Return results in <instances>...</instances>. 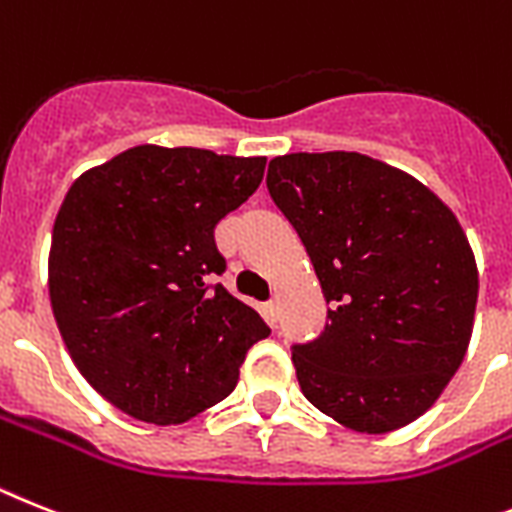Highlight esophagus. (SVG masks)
<instances>
[{
  "mask_svg": "<svg viewBox=\"0 0 512 512\" xmlns=\"http://www.w3.org/2000/svg\"><path fill=\"white\" fill-rule=\"evenodd\" d=\"M263 312H265V320H268L270 325H276V322H278V302H276V299L265 304Z\"/></svg>",
  "mask_w": 512,
  "mask_h": 512,
  "instance_id": "34e87169",
  "label": "esophagus"
}]
</instances>
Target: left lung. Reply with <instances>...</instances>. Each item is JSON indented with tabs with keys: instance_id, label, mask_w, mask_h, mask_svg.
<instances>
[{
	"instance_id": "1",
	"label": "left lung",
	"mask_w": 512,
	"mask_h": 512,
	"mask_svg": "<svg viewBox=\"0 0 512 512\" xmlns=\"http://www.w3.org/2000/svg\"><path fill=\"white\" fill-rule=\"evenodd\" d=\"M268 192L330 304L322 336L291 354L304 398L364 435L419 419L474 330L479 270L455 213L406 171L349 150L276 156Z\"/></svg>"
}]
</instances>
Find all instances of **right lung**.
Wrapping results in <instances>:
<instances>
[{
  "label": "right lung",
  "instance_id": "add662e5",
  "mask_svg": "<svg viewBox=\"0 0 512 512\" xmlns=\"http://www.w3.org/2000/svg\"><path fill=\"white\" fill-rule=\"evenodd\" d=\"M263 174L265 156L135 145L64 195L49 249L54 320L90 388L132 419L190 422L270 336L255 309L208 283L226 268L216 223Z\"/></svg>",
  "mask_w": 512,
  "mask_h": 512
}]
</instances>
